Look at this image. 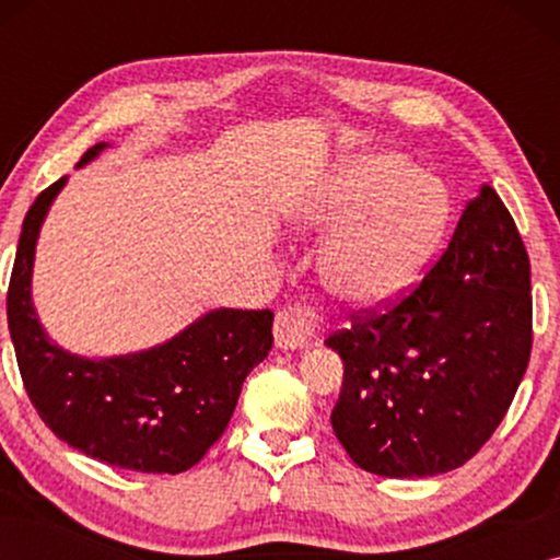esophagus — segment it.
Masks as SVG:
<instances>
[{"label":"esophagus","instance_id":"obj_1","mask_svg":"<svg viewBox=\"0 0 560 560\" xmlns=\"http://www.w3.org/2000/svg\"><path fill=\"white\" fill-rule=\"evenodd\" d=\"M316 336V313L305 305H288L275 316L278 349H303Z\"/></svg>","mask_w":560,"mask_h":560}]
</instances>
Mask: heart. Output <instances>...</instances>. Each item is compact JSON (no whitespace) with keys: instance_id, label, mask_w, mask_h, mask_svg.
<instances>
[{"instance_id":"obj_1","label":"heart","mask_w":560,"mask_h":560,"mask_svg":"<svg viewBox=\"0 0 560 560\" xmlns=\"http://www.w3.org/2000/svg\"><path fill=\"white\" fill-rule=\"evenodd\" d=\"M451 219L446 188L395 152L349 160L293 206L301 232L331 234L320 280L357 311L385 308L416 285Z\"/></svg>"}]
</instances>
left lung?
Returning a JSON list of instances; mask_svg holds the SVG:
<instances>
[{"label":"left lung","instance_id":"1","mask_svg":"<svg viewBox=\"0 0 560 560\" xmlns=\"http://www.w3.org/2000/svg\"><path fill=\"white\" fill-rule=\"evenodd\" d=\"M326 347L343 362L331 425L351 462L389 479L469 462L502 423L533 347L530 259L494 188L466 203L410 295Z\"/></svg>","mask_w":560,"mask_h":560}]
</instances>
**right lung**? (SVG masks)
<instances>
[{
    "label": "right lung",
    "mask_w": 560,
    "mask_h": 560,
    "mask_svg": "<svg viewBox=\"0 0 560 560\" xmlns=\"http://www.w3.org/2000/svg\"><path fill=\"white\" fill-rule=\"evenodd\" d=\"M109 142L86 150L89 165ZM68 175L30 206L14 257L7 324L30 402L43 423L96 462L144 474H180L229 425L247 374L272 349V311L213 308L158 347L89 359L58 347L33 305L43 221Z\"/></svg>",
    "instance_id": "add662e5"
}]
</instances>
